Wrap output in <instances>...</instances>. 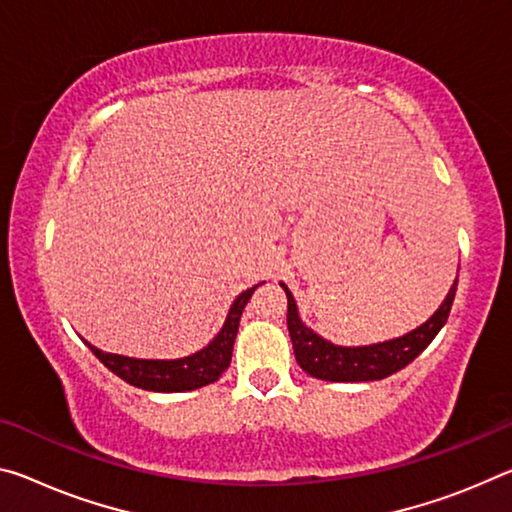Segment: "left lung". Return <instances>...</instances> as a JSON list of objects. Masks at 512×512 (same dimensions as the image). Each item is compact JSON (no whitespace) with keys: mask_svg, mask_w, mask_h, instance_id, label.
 <instances>
[{"mask_svg":"<svg viewBox=\"0 0 512 512\" xmlns=\"http://www.w3.org/2000/svg\"><path fill=\"white\" fill-rule=\"evenodd\" d=\"M280 287L287 294V328L300 369L310 373L312 378L330 380V383H369V380H383L392 376V373L401 371L403 367H408L433 342L446 319H449L458 280L451 285L449 294L442 300L440 310L426 323L410 330L408 335L369 346H337L326 342V339L316 335L312 328H307L300 321L296 300L291 296L287 285Z\"/></svg>","mask_w":512,"mask_h":512,"instance_id":"left-lung-1","label":"left lung"}]
</instances>
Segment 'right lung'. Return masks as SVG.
I'll return each mask as SVG.
<instances>
[{
	"instance_id": "right-lung-1",
	"label": "right lung",
	"mask_w": 512,
	"mask_h": 512,
	"mask_svg": "<svg viewBox=\"0 0 512 512\" xmlns=\"http://www.w3.org/2000/svg\"><path fill=\"white\" fill-rule=\"evenodd\" d=\"M257 287L259 285H255L253 289H246L243 294L237 296V300H234L230 307V312H227V319L221 332H218L202 351L189 355V358L136 360L116 353H104L88 342L86 346L91 348L95 358L100 360L104 367L116 373L118 378H123L125 383L139 389H148V392H189V389L205 387L221 378V373L230 367L232 346L239 332L241 312Z\"/></svg>"
}]
</instances>
